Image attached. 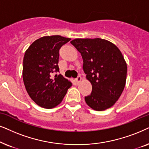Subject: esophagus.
<instances>
[{
	"label": "esophagus",
	"instance_id": "34e87169",
	"mask_svg": "<svg viewBox=\"0 0 149 149\" xmlns=\"http://www.w3.org/2000/svg\"><path fill=\"white\" fill-rule=\"evenodd\" d=\"M81 80H82V78H81V76H78V78L76 79V81L77 83H79Z\"/></svg>",
	"mask_w": 149,
	"mask_h": 149
}]
</instances>
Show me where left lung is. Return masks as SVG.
<instances>
[{"mask_svg": "<svg viewBox=\"0 0 149 149\" xmlns=\"http://www.w3.org/2000/svg\"><path fill=\"white\" fill-rule=\"evenodd\" d=\"M71 43L82 55L83 69L92 84L91 95L84 97L86 104L97 111L111 108L126 83L127 67L121 52L100 38L75 39Z\"/></svg>", "mask_w": 149, "mask_h": 149, "instance_id": "8db88e82", "label": "left lung"}]
</instances>
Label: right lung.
<instances>
[{
	"label": "right lung",
	"mask_w": 149,
	"mask_h": 149,
	"mask_svg": "<svg viewBox=\"0 0 149 149\" xmlns=\"http://www.w3.org/2000/svg\"><path fill=\"white\" fill-rule=\"evenodd\" d=\"M71 40L60 35L35 40L25 52L22 77L28 94L42 108H53L61 104L72 83L61 74L58 65L59 49Z\"/></svg>",
	"instance_id": "obj_1"
}]
</instances>
